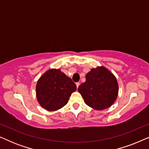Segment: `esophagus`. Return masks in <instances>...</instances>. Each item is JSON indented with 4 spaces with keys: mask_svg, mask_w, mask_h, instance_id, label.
Listing matches in <instances>:
<instances>
[{
    "mask_svg": "<svg viewBox=\"0 0 149 149\" xmlns=\"http://www.w3.org/2000/svg\"><path fill=\"white\" fill-rule=\"evenodd\" d=\"M76 85H77V88H78V87H79V85H80V83H76Z\"/></svg>",
    "mask_w": 149,
    "mask_h": 149,
    "instance_id": "34e87169",
    "label": "esophagus"
}]
</instances>
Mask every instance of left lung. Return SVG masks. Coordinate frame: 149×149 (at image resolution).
I'll return each instance as SVG.
<instances>
[{
	"instance_id": "left-lung-1",
	"label": "left lung",
	"mask_w": 149,
	"mask_h": 149,
	"mask_svg": "<svg viewBox=\"0 0 149 149\" xmlns=\"http://www.w3.org/2000/svg\"><path fill=\"white\" fill-rule=\"evenodd\" d=\"M85 82L79 85L78 91L85 103L95 110H104L113 104L118 95L119 86L113 73L104 66L91 69Z\"/></svg>"
}]
</instances>
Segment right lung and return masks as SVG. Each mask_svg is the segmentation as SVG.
Returning <instances> with one entry per match:
<instances>
[{"label": "right lung", "mask_w": 149, "mask_h": 149, "mask_svg": "<svg viewBox=\"0 0 149 149\" xmlns=\"http://www.w3.org/2000/svg\"><path fill=\"white\" fill-rule=\"evenodd\" d=\"M76 89L75 83L60 69H50L38 80L36 95L42 108L55 111L68 103L69 97Z\"/></svg>", "instance_id": "1"}]
</instances>
